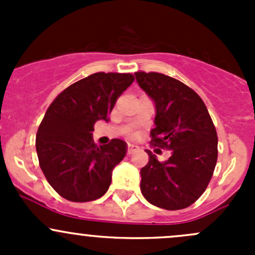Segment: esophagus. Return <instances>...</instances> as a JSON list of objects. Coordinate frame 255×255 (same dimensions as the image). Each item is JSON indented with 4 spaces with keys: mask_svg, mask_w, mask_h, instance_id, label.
<instances>
[{
    "mask_svg": "<svg viewBox=\"0 0 255 255\" xmlns=\"http://www.w3.org/2000/svg\"><path fill=\"white\" fill-rule=\"evenodd\" d=\"M135 151V146L134 145H128V150H127V153H128V155H130V154H133Z\"/></svg>",
    "mask_w": 255,
    "mask_h": 255,
    "instance_id": "obj_1",
    "label": "esophagus"
}]
</instances>
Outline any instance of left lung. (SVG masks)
<instances>
[{
    "label": "left lung",
    "instance_id": "8db88e82",
    "mask_svg": "<svg viewBox=\"0 0 255 255\" xmlns=\"http://www.w3.org/2000/svg\"><path fill=\"white\" fill-rule=\"evenodd\" d=\"M140 89L155 105L151 143L171 150L160 161L146 150L140 169V190L151 205L181 210L206 190L217 163V133L206 105L192 89L159 73H134Z\"/></svg>",
    "mask_w": 255,
    "mask_h": 255
}]
</instances>
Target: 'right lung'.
<instances>
[{
	"mask_svg": "<svg viewBox=\"0 0 255 255\" xmlns=\"http://www.w3.org/2000/svg\"><path fill=\"white\" fill-rule=\"evenodd\" d=\"M134 81L132 74L96 73L74 82L51 102L35 138L39 165L50 186L73 202L104 196L112 171L127 153V143L97 145L92 130L109 122L116 101Z\"/></svg>",
	"mask_w": 255,
	"mask_h": 255,
	"instance_id": "add662e5",
	"label": "right lung"
}]
</instances>
